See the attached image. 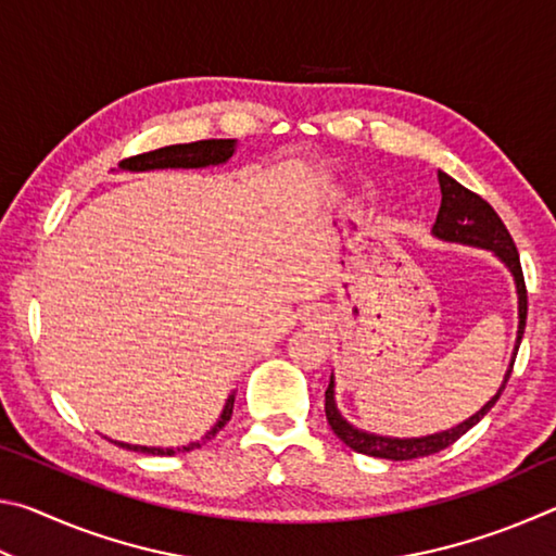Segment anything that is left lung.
<instances>
[{"instance_id": "8db88e82", "label": "left lung", "mask_w": 556, "mask_h": 556, "mask_svg": "<svg viewBox=\"0 0 556 556\" xmlns=\"http://www.w3.org/2000/svg\"><path fill=\"white\" fill-rule=\"evenodd\" d=\"M439 186H441V208H439L437 223H434V228H431V232H434L439 240L473 244V248H483V250L495 252V257H501V262H505V267L510 269L515 277L517 314H520V324H517V341H515L510 368H507V372H505L501 390H497L493 397L473 414V417L460 421V425L454 429L439 431V434H429V437H419V439L378 437V434H368V431H361L353 425H348V421L341 417V412H338V407H336L333 375H331V384H328V390H326V419H328V425H331L333 434L341 439L345 446L357 451V454L375 456V458H390V460H409V458L439 454L441 448L454 444L456 439L464 437L470 427H476L478 421H481L485 414L491 412L497 397L503 394L507 380H510L517 348H520V341H522L525 321H527V289H525V277H522V267H520V255H517V248L510 238V232H507L505 223L501 220V215L493 211V205L483 201L478 193L468 191L466 186H460L456 178H451L448 174L439 172Z\"/></svg>"}]
</instances>
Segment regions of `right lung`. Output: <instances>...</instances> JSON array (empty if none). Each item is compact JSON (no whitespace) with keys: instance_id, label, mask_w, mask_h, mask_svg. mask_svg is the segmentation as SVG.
I'll return each mask as SVG.
<instances>
[{"instance_id":"add662e5","label":"right lung","mask_w":556,"mask_h":556,"mask_svg":"<svg viewBox=\"0 0 556 556\" xmlns=\"http://www.w3.org/2000/svg\"><path fill=\"white\" fill-rule=\"evenodd\" d=\"M235 154V139H203V142H191V144H172V147H162L154 149V152L147 154H137L129 159H122L119 168L122 172H152V168H203V166H215V164H225L228 159ZM232 404H235V394H230L228 402H225L220 419L215 421V427L205 434L201 441H193L178 451H191L199 448L205 441H211L218 431L228 425L232 417ZM117 446L127 448V451H139V454H152V456H174V448H156V446H131L125 444V441H115Z\"/></svg>"}]
</instances>
